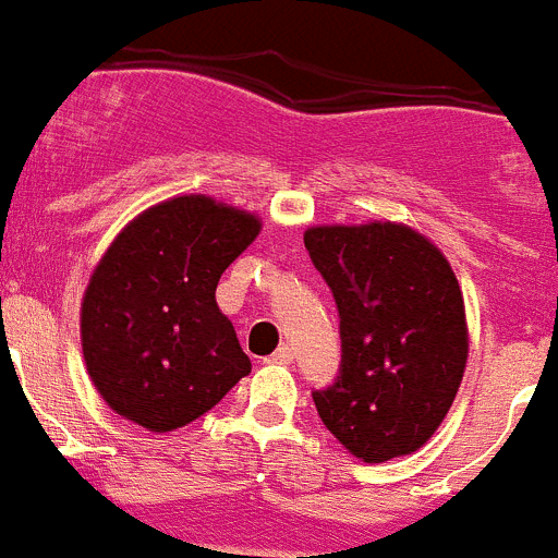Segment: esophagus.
<instances>
[{
  "label": "esophagus",
  "mask_w": 558,
  "mask_h": 558,
  "mask_svg": "<svg viewBox=\"0 0 558 558\" xmlns=\"http://www.w3.org/2000/svg\"><path fill=\"white\" fill-rule=\"evenodd\" d=\"M290 360H293V351H290L288 345H279V349H276L265 362H270V365H288Z\"/></svg>",
  "instance_id": "1"
}]
</instances>
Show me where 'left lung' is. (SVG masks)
<instances>
[{"label": "left lung", "mask_w": 558, "mask_h": 558, "mask_svg": "<svg viewBox=\"0 0 558 558\" xmlns=\"http://www.w3.org/2000/svg\"><path fill=\"white\" fill-rule=\"evenodd\" d=\"M304 245L340 313V373L313 392L320 421L362 462L417 451L446 421L468 362L451 263L392 221L310 227Z\"/></svg>", "instance_id": "left-lung-1"}]
</instances>
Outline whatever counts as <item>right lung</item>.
I'll return each instance as SVG.
<instances>
[{
	"label": "right lung",
	"instance_id": "obj_1",
	"mask_svg": "<svg viewBox=\"0 0 558 558\" xmlns=\"http://www.w3.org/2000/svg\"><path fill=\"white\" fill-rule=\"evenodd\" d=\"M259 227L245 209L191 193L143 209L112 240L82 295L80 335L116 415L173 432L252 373L216 288Z\"/></svg>",
	"mask_w": 558,
	"mask_h": 558
}]
</instances>
